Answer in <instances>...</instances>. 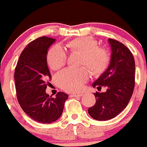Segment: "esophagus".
Returning <instances> with one entry per match:
<instances>
[{"mask_svg":"<svg viewBox=\"0 0 147 147\" xmlns=\"http://www.w3.org/2000/svg\"><path fill=\"white\" fill-rule=\"evenodd\" d=\"M71 97H81L82 96V93H73L71 95Z\"/></svg>","mask_w":147,"mask_h":147,"instance_id":"1","label":"esophagus"}]
</instances>
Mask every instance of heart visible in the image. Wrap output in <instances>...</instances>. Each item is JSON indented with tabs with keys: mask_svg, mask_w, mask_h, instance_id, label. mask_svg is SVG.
<instances>
[{
	"mask_svg": "<svg viewBox=\"0 0 147 147\" xmlns=\"http://www.w3.org/2000/svg\"><path fill=\"white\" fill-rule=\"evenodd\" d=\"M71 52L82 54L81 65H86L95 75L101 74L108 67L110 61L109 52L104 48L98 47L96 40L91 37L74 39L67 44ZM48 64L53 70H59L66 64L67 54L59 45H55L49 51ZM89 78V72L85 67L67 68L59 72L56 80L61 88L65 91L76 93L82 89Z\"/></svg>",
	"mask_w": 147,
	"mask_h": 147,
	"instance_id": "obj_1",
	"label": "heart"
}]
</instances>
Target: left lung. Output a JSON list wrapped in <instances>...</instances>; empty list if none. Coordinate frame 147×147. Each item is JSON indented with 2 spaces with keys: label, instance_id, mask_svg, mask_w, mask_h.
<instances>
[{
  "label": "left lung",
  "instance_id": "left-lung-1",
  "mask_svg": "<svg viewBox=\"0 0 147 147\" xmlns=\"http://www.w3.org/2000/svg\"><path fill=\"white\" fill-rule=\"evenodd\" d=\"M111 57L107 69L93 83V88L107 91L93 93L96 103L89 107L88 113L98 121L113 119L124 110L132 97L135 87L136 65L129 49L117 40L108 39Z\"/></svg>",
  "mask_w": 147,
  "mask_h": 147
}]
</instances>
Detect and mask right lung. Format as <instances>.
Listing matches in <instances>:
<instances>
[{"instance_id":"right-lung-1","label":"right lung","mask_w":147,"mask_h":147,"mask_svg":"<svg viewBox=\"0 0 147 147\" xmlns=\"http://www.w3.org/2000/svg\"><path fill=\"white\" fill-rule=\"evenodd\" d=\"M55 39L41 37L28 44L22 51L15 71L18 102L29 117L42 124L56 121L62 115L68 96L59 92L55 98L46 93L51 74L47 65L49 47Z\"/></svg>"}]
</instances>
